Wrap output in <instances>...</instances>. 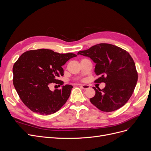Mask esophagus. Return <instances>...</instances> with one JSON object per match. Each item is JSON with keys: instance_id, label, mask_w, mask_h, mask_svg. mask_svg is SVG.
<instances>
[{"instance_id": "esophagus-1", "label": "esophagus", "mask_w": 151, "mask_h": 151, "mask_svg": "<svg viewBox=\"0 0 151 151\" xmlns=\"http://www.w3.org/2000/svg\"><path fill=\"white\" fill-rule=\"evenodd\" d=\"M79 87L83 90H87L90 88V86L88 85H79Z\"/></svg>"}]
</instances>
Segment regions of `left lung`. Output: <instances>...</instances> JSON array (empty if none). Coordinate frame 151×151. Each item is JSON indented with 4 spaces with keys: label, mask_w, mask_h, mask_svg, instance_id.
I'll list each match as a JSON object with an SVG mask.
<instances>
[{
    "label": "left lung",
    "mask_w": 151,
    "mask_h": 151,
    "mask_svg": "<svg viewBox=\"0 0 151 151\" xmlns=\"http://www.w3.org/2000/svg\"><path fill=\"white\" fill-rule=\"evenodd\" d=\"M77 55L90 58L96 63L95 72L99 77L96 83L104 82L103 90L95 87L90 102L103 112L116 111L132 96L138 81V73L131 55L126 50L112 44H99Z\"/></svg>",
    "instance_id": "8db88e82"
}]
</instances>
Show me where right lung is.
I'll use <instances>...</instances> for the list:
<instances>
[{"mask_svg": "<svg viewBox=\"0 0 151 151\" xmlns=\"http://www.w3.org/2000/svg\"><path fill=\"white\" fill-rule=\"evenodd\" d=\"M74 53H58L48 49L29 50L21 55L13 67V83L23 103L32 111L48 115L59 111L68 99L70 85L60 90L49 89L51 83L63 85L62 68Z\"/></svg>", "mask_w": 151, "mask_h": 151, "instance_id": "right-lung-1", "label": "right lung"}]
</instances>
